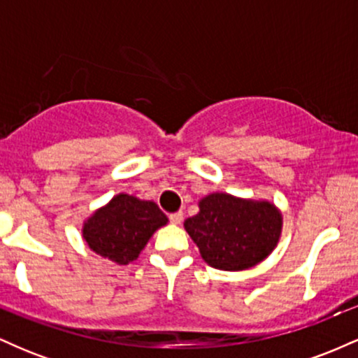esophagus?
Listing matches in <instances>:
<instances>
[{"mask_svg":"<svg viewBox=\"0 0 358 358\" xmlns=\"http://www.w3.org/2000/svg\"><path fill=\"white\" fill-rule=\"evenodd\" d=\"M182 220H183V213L182 212L170 213V222H171V224L178 225V224H182Z\"/></svg>","mask_w":358,"mask_h":358,"instance_id":"34e87169","label":"esophagus"}]
</instances>
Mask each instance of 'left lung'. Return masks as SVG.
<instances>
[{"mask_svg": "<svg viewBox=\"0 0 358 358\" xmlns=\"http://www.w3.org/2000/svg\"><path fill=\"white\" fill-rule=\"evenodd\" d=\"M200 212L185 220V231L208 266L244 271L273 252L281 237L282 215L268 200H248L210 193L199 202Z\"/></svg>", "mask_w": 358, "mask_h": 358, "instance_id": "left-lung-1", "label": "left lung"}]
</instances>
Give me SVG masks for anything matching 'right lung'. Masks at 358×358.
<instances>
[{"instance_id":"obj_1","label":"right lung","mask_w":358,"mask_h":358,"mask_svg":"<svg viewBox=\"0 0 358 358\" xmlns=\"http://www.w3.org/2000/svg\"><path fill=\"white\" fill-rule=\"evenodd\" d=\"M166 224L168 217L155 202L119 193L84 222L82 237L99 256L129 264L138 259L150 237Z\"/></svg>"}]
</instances>
